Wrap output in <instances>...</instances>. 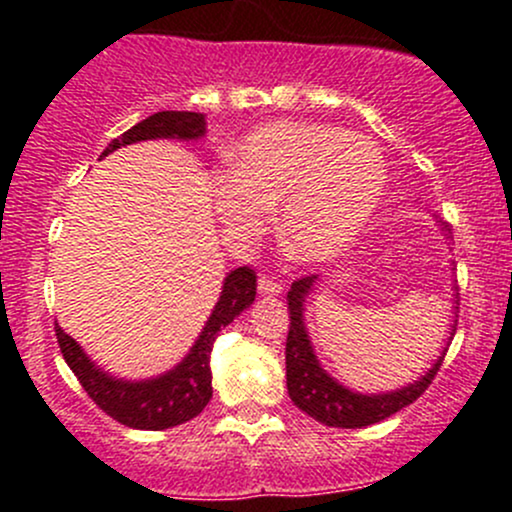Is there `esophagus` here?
Listing matches in <instances>:
<instances>
[{"label":"esophagus","mask_w":512,"mask_h":512,"mask_svg":"<svg viewBox=\"0 0 512 512\" xmlns=\"http://www.w3.org/2000/svg\"><path fill=\"white\" fill-rule=\"evenodd\" d=\"M257 287H260L262 294H280L285 285H282V280H277V277L262 275L260 280H257Z\"/></svg>","instance_id":"obj_1"}]
</instances>
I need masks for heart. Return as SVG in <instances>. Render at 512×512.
I'll use <instances>...</instances> for the list:
<instances>
[{
    "mask_svg": "<svg viewBox=\"0 0 512 512\" xmlns=\"http://www.w3.org/2000/svg\"><path fill=\"white\" fill-rule=\"evenodd\" d=\"M386 163L374 141L324 123L280 121L250 133L213 175L215 213L232 232H255L282 203L287 252L322 262L354 240L379 205Z\"/></svg>",
    "mask_w": 512,
    "mask_h": 512,
    "instance_id": "obj_1",
    "label": "heart"
}]
</instances>
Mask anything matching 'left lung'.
<instances>
[{"mask_svg": "<svg viewBox=\"0 0 512 512\" xmlns=\"http://www.w3.org/2000/svg\"><path fill=\"white\" fill-rule=\"evenodd\" d=\"M448 230V227H446ZM317 280V275L299 277L292 282V289L287 292V304H289V334H287V349H285V364H287V391L289 399L312 418L327 423V426L337 428H364L371 423H379L384 418L394 416L396 411L406 409L409 404H414L418 396L431 386V381L436 379L438 369L443 364V356L426 371L421 381L416 384L404 386L399 391H391V394H354V391L344 389L342 384L332 379L327 371L319 366L317 356L312 352V344H309L307 329H304V297L312 289V282ZM456 334V327H453Z\"/></svg>", "mask_w": 512, "mask_h": 512, "instance_id": "8db88e82", "label": "left lung"}]
</instances>
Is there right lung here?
<instances>
[{
    "label": "right lung",
    "instance_id": "1",
    "mask_svg": "<svg viewBox=\"0 0 512 512\" xmlns=\"http://www.w3.org/2000/svg\"><path fill=\"white\" fill-rule=\"evenodd\" d=\"M205 133V116L193 111H158L148 116L146 121L128 128L121 138L108 143V156L116 148L128 146V143L151 141V138H200ZM257 294V275L250 267H237L225 277L223 294L215 304L203 334L190 349V354L175 366L168 374L158 376L151 381H121L101 371L76 339L61 327L56 329L59 349L64 354L66 364L74 371L79 384L84 386L86 394L94 399V404L108 416L116 418L118 423L128 428H141V431H163V428L180 426L190 421L208 406L213 399V386H210V352L220 329L227 327L242 309L252 304Z\"/></svg>",
    "mask_w": 512,
    "mask_h": 512
}]
</instances>
